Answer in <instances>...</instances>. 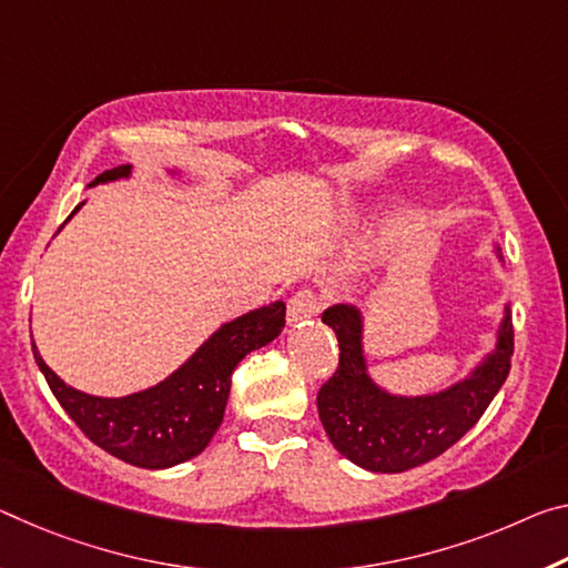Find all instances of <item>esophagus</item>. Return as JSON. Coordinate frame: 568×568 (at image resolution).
Segmentation results:
<instances>
[{
    "mask_svg": "<svg viewBox=\"0 0 568 568\" xmlns=\"http://www.w3.org/2000/svg\"><path fill=\"white\" fill-rule=\"evenodd\" d=\"M323 301L313 291H301L287 301V323H301L318 316Z\"/></svg>",
    "mask_w": 568,
    "mask_h": 568,
    "instance_id": "obj_1",
    "label": "esophagus"
}]
</instances>
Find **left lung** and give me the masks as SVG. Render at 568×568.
I'll return each instance as SVG.
<instances>
[{"mask_svg":"<svg viewBox=\"0 0 568 568\" xmlns=\"http://www.w3.org/2000/svg\"><path fill=\"white\" fill-rule=\"evenodd\" d=\"M495 252L503 260L500 250ZM321 318L336 331L341 354L336 374L316 397L318 417L333 447L364 470L404 473L435 460L475 427L508 379L513 356L508 305L495 348L470 376L425 397H399L374 384L364 356V318L356 305H331Z\"/></svg>","mask_w":568,"mask_h":568,"instance_id":"1","label":"left lung"}]
</instances>
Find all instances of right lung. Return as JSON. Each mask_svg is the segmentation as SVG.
<instances>
[{"mask_svg":"<svg viewBox=\"0 0 568 568\" xmlns=\"http://www.w3.org/2000/svg\"><path fill=\"white\" fill-rule=\"evenodd\" d=\"M129 174V164L108 169L88 186L115 182ZM80 206L83 202L70 212V217ZM283 328V301L250 311L214 331L194 351L192 358L164 382L115 399L93 397V394L73 389L42 362L34 344L32 354L60 407L83 429L90 443L129 465L164 470V467L192 460L210 445L214 432L222 425L235 366L250 351L263 348L281 336Z\"/></svg>","mask_w":568,"mask_h":568,"instance_id":"obj_1","label":"right lung"}]
</instances>
